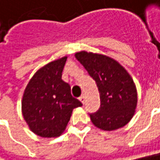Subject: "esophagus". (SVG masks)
I'll list each match as a JSON object with an SVG mask.
<instances>
[{"label": "esophagus", "instance_id": "34e87169", "mask_svg": "<svg viewBox=\"0 0 160 160\" xmlns=\"http://www.w3.org/2000/svg\"><path fill=\"white\" fill-rule=\"evenodd\" d=\"M79 99H80V102H81L82 104H84V102H85V96H84V95H81L80 98H79Z\"/></svg>", "mask_w": 160, "mask_h": 160}]
</instances>
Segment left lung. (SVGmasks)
I'll return each mask as SVG.
<instances>
[{
    "label": "left lung",
    "mask_w": 160,
    "mask_h": 160,
    "mask_svg": "<svg viewBox=\"0 0 160 160\" xmlns=\"http://www.w3.org/2000/svg\"><path fill=\"white\" fill-rule=\"evenodd\" d=\"M89 76L96 81L100 107L89 114L94 126L111 131L124 127L135 114L138 104L136 85L125 68L103 54L85 51L75 53Z\"/></svg>",
    "instance_id": "left-lung-1"
}]
</instances>
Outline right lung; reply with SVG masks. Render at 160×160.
<instances>
[{"instance_id": "1", "label": "right lung", "mask_w": 160, "mask_h": 160, "mask_svg": "<svg viewBox=\"0 0 160 160\" xmlns=\"http://www.w3.org/2000/svg\"><path fill=\"white\" fill-rule=\"evenodd\" d=\"M67 56L53 61L32 76L22 100V116L34 134L56 138L62 134L72 110L82 106L71 96V87L61 80Z\"/></svg>"}]
</instances>
